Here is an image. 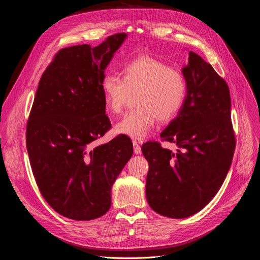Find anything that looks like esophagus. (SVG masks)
Masks as SVG:
<instances>
[{
	"label": "esophagus",
	"mask_w": 260,
	"mask_h": 260,
	"mask_svg": "<svg viewBox=\"0 0 260 260\" xmlns=\"http://www.w3.org/2000/svg\"><path fill=\"white\" fill-rule=\"evenodd\" d=\"M132 144H133V149H135V153L141 154V146H140V143L138 142V141H133Z\"/></svg>",
	"instance_id": "obj_1"
}]
</instances>
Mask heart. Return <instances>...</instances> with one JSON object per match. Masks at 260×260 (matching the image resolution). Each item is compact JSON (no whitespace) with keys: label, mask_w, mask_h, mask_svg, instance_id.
I'll return each mask as SVG.
<instances>
[{"label":"heart","mask_w":260,"mask_h":260,"mask_svg":"<svg viewBox=\"0 0 260 260\" xmlns=\"http://www.w3.org/2000/svg\"><path fill=\"white\" fill-rule=\"evenodd\" d=\"M101 93L107 109L119 114L131 94L137 93V108L125 114L115 125L120 135L142 139L154 128L156 120L167 122L178 115L186 96L183 74L152 56H140L121 70V79L107 74L101 80Z\"/></svg>","instance_id":"obj_1"}]
</instances>
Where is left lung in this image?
<instances>
[{
  "mask_svg": "<svg viewBox=\"0 0 260 260\" xmlns=\"http://www.w3.org/2000/svg\"><path fill=\"white\" fill-rule=\"evenodd\" d=\"M186 96L178 116L160 133L178 146L174 153L156 141L142 145L148 161L146 199L157 214L186 218L205 207L230 169L235 136L226 82L208 62L188 53L182 68Z\"/></svg>",
  "mask_w": 260,
  "mask_h": 260,
  "instance_id": "obj_1",
  "label": "left lung"
}]
</instances>
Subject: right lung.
<instances>
[{
    "label": "right lung",
    "instance_id": "right-lung-1",
    "mask_svg": "<svg viewBox=\"0 0 260 260\" xmlns=\"http://www.w3.org/2000/svg\"><path fill=\"white\" fill-rule=\"evenodd\" d=\"M125 37L59 50L39 81L26 131L30 166L43 199L69 219L106 214L112 186L133 153L124 135L95 145L112 127L101 80Z\"/></svg>",
    "mask_w": 260,
    "mask_h": 260
}]
</instances>
